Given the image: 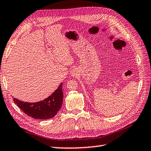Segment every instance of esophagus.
<instances>
[{
    "label": "esophagus",
    "mask_w": 151,
    "mask_h": 151,
    "mask_svg": "<svg viewBox=\"0 0 151 151\" xmlns=\"http://www.w3.org/2000/svg\"><path fill=\"white\" fill-rule=\"evenodd\" d=\"M77 72H78V70H76V69H73L72 70H71V72H70V75H71L72 76H75V75H76V74H77Z\"/></svg>",
    "instance_id": "obj_1"
}]
</instances>
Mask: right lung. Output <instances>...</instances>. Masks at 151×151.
Returning <instances> with one entry per match:
<instances>
[{
	"instance_id": "right-lung-1",
	"label": "right lung",
	"mask_w": 151,
	"mask_h": 151,
	"mask_svg": "<svg viewBox=\"0 0 151 151\" xmlns=\"http://www.w3.org/2000/svg\"><path fill=\"white\" fill-rule=\"evenodd\" d=\"M60 84L54 93L48 98L37 103L23 102L14 98L13 101L26 114L35 119H49L54 117L60 111L63 103V90Z\"/></svg>"
}]
</instances>
